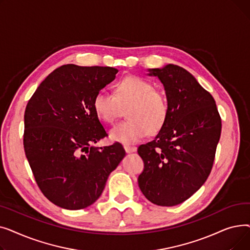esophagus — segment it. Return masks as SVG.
Instances as JSON below:
<instances>
[{
  "mask_svg": "<svg viewBox=\"0 0 250 250\" xmlns=\"http://www.w3.org/2000/svg\"><path fill=\"white\" fill-rule=\"evenodd\" d=\"M125 150L126 153H132V152H135L137 150V148L132 147V146H125Z\"/></svg>",
  "mask_w": 250,
  "mask_h": 250,
  "instance_id": "obj_1",
  "label": "esophagus"
}]
</instances>
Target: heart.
<instances>
[{
    "label": "heart",
    "mask_w": 250,
    "mask_h": 250,
    "mask_svg": "<svg viewBox=\"0 0 250 250\" xmlns=\"http://www.w3.org/2000/svg\"><path fill=\"white\" fill-rule=\"evenodd\" d=\"M93 108L99 118L113 124L127 108V121L110 130V139L133 145L148 133L156 134L164 126L169 115V102L164 92L138 76H127L115 85L114 94L101 90L93 99Z\"/></svg>",
    "instance_id": "b5f03b06"
}]
</instances>
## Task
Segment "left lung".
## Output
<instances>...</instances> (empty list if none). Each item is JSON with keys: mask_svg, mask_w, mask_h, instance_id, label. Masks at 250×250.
Masks as SVG:
<instances>
[{"mask_svg": "<svg viewBox=\"0 0 250 250\" xmlns=\"http://www.w3.org/2000/svg\"><path fill=\"white\" fill-rule=\"evenodd\" d=\"M162 82L169 115L155 139L138 148L139 188L153 204L172 207L201 188L213 168L222 122L213 96L179 65L152 69Z\"/></svg>", "mask_w": 250, "mask_h": 250, "instance_id": "1", "label": "left lung"}]
</instances>
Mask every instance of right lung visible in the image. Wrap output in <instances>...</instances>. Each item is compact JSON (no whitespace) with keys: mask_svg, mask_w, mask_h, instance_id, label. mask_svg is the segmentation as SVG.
<instances>
[{"mask_svg":"<svg viewBox=\"0 0 250 250\" xmlns=\"http://www.w3.org/2000/svg\"><path fill=\"white\" fill-rule=\"evenodd\" d=\"M118 71L111 67L63 64L50 73L24 113L23 145L39 189L67 209L89 207L125 155L122 144H91L107 137L93 99Z\"/></svg>","mask_w":250,"mask_h":250,"instance_id":"obj_1","label":"right lung"}]
</instances>
